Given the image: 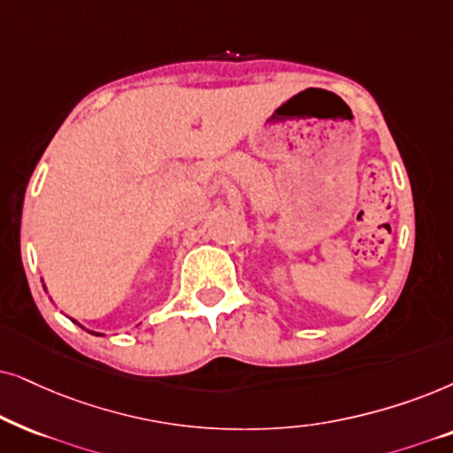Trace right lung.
<instances>
[{
  "label": "right lung",
  "mask_w": 453,
  "mask_h": 453,
  "mask_svg": "<svg viewBox=\"0 0 453 453\" xmlns=\"http://www.w3.org/2000/svg\"><path fill=\"white\" fill-rule=\"evenodd\" d=\"M90 334H93V331H90ZM95 335H99V334H95Z\"/></svg>",
  "instance_id": "right-lung-1"
}]
</instances>
